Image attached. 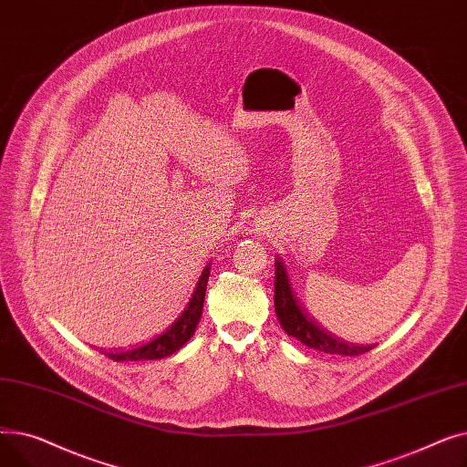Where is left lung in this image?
I'll list each match as a JSON object with an SVG mask.
<instances>
[{
  "label": "left lung",
  "mask_w": 467,
  "mask_h": 467,
  "mask_svg": "<svg viewBox=\"0 0 467 467\" xmlns=\"http://www.w3.org/2000/svg\"><path fill=\"white\" fill-rule=\"evenodd\" d=\"M275 310L278 314V322L284 327V331L291 337H296L297 340H301L303 345L320 350L326 354H338V356H359L373 350V345L367 347H358V345H348L347 340L342 338H335V335H331L329 331H326L324 327H320L316 324V320H312L310 314L305 312V308L299 305L297 296L293 293L289 280H287V273L284 261L280 257H276L275 261Z\"/></svg>",
  "instance_id": "left-lung-1"
}]
</instances>
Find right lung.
Here are the masks:
<instances>
[{"label": "right lung", "mask_w": 467, "mask_h": 467, "mask_svg": "<svg viewBox=\"0 0 467 467\" xmlns=\"http://www.w3.org/2000/svg\"><path fill=\"white\" fill-rule=\"evenodd\" d=\"M210 266H212V263L206 265L204 273H202L199 284H196V289L192 293L187 308L164 333H161L159 337H155L150 342H145V345L127 348V350H119V352H108V358H111L113 361H140V359H161V358H166L170 354L178 352L192 337L194 327H196V324H199L201 316H202L206 285H208V278H210Z\"/></svg>", "instance_id": "right-lung-1"}]
</instances>
